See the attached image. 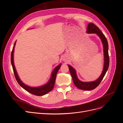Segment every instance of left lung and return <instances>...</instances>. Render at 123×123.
<instances>
[{"label": "left lung", "mask_w": 123, "mask_h": 123, "mask_svg": "<svg viewBox=\"0 0 123 123\" xmlns=\"http://www.w3.org/2000/svg\"><path fill=\"white\" fill-rule=\"evenodd\" d=\"M87 33H95L97 34L101 39L104 48V64L103 72L100 76L95 81H90V82H84L79 80L77 78L76 71L72 66L68 65V67L71 75L73 83L76 86L80 89L84 90H91L97 87L101 81L103 79L104 76L109 65V56L108 54V43L105 36L104 35L103 32L100 30L94 24L89 23L87 29Z\"/></svg>", "instance_id": "8db88e82"}]
</instances>
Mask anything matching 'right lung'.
I'll return each instance as SVG.
<instances>
[{
    "label": "right lung",
    "mask_w": 123,
    "mask_h": 123,
    "mask_svg": "<svg viewBox=\"0 0 123 123\" xmlns=\"http://www.w3.org/2000/svg\"><path fill=\"white\" fill-rule=\"evenodd\" d=\"M15 43H16V42H15L12 53H11V64H12L13 69L14 75H15V79L18 83L19 84V85L22 88H23L25 90L30 92V93L35 95L36 96H42L48 93V92H49L50 91H51L52 90L54 86L56 77L58 71L61 67V64H60L58 66H57L55 68V69L53 70L52 72L50 79L47 84L42 86L37 87H31L25 85L24 83L22 82V81L20 80L19 76L18 75V74L17 73L15 67L14 61H13V53H14V47L15 46Z\"/></svg>",
    "instance_id": "obj_1"
}]
</instances>
